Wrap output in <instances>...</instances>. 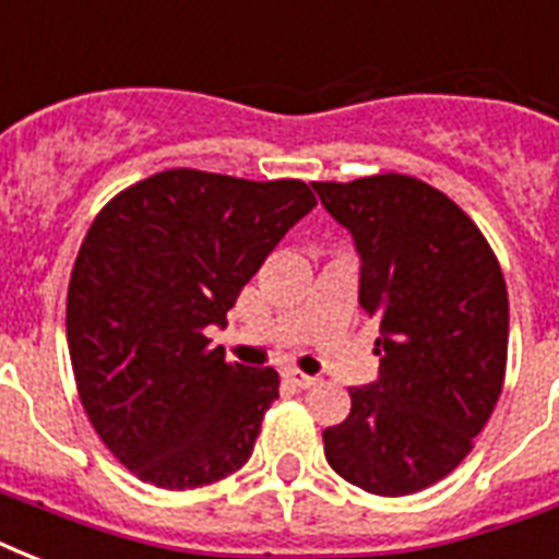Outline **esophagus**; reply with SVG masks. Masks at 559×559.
I'll list each match as a JSON object with an SVG mask.
<instances>
[{"label":"esophagus","instance_id":"1","mask_svg":"<svg viewBox=\"0 0 559 559\" xmlns=\"http://www.w3.org/2000/svg\"><path fill=\"white\" fill-rule=\"evenodd\" d=\"M284 377H287V382H293L296 389H313L316 382H319V377H310V373L298 371V368H289Z\"/></svg>","mask_w":559,"mask_h":559}]
</instances>
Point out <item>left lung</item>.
Instances as JSON below:
<instances>
[{
  "mask_svg": "<svg viewBox=\"0 0 559 559\" xmlns=\"http://www.w3.org/2000/svg\"><path fill=\"white\" fill-rule=\"evenodd\" d=\"M362 258L359 305L380 324V380L350 389L324 459L377 496H408L467 459L508 368V287L481 228L406 174L313 182Z\"/></svg>",
  "mask_w": 559,
  "mask_h": 559,
  "instance_id": "obj_1",
  "label": "left lung"
}]
</instances>
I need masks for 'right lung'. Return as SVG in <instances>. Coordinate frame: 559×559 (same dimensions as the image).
Listing matches in <instances>:
<instances>
[{"mask_svg": "<svg viewBox=\"0 0 559 559\" xmlns=\"http://www.w3.org/2000/svg\"><path fill=\"white\" fill-rule=\"evenodd\" d=\"M313 205L301 179L170 168L92 219L66 340L83 412L133 476L191 490L249 461L281 377L226 362L205 331L226 324L246 281Z\"/></svg>", "mask_w": 559, "mask_h": 559, "instance_id": "obj_1", "label": "right lung"}]
</instances>
